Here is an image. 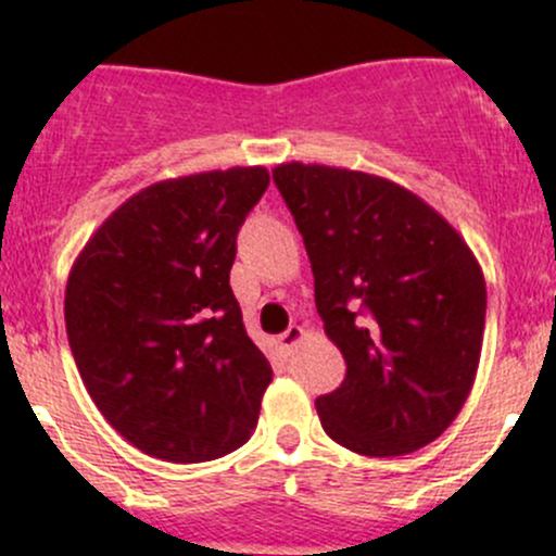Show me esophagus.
Wrapping results in <instances>:
<instances>
[{
    "mask_svg": "<svg viewBox=\"0 0 556 556\" xmlns=\"http://www.w3.org/2000/svg\"><path fill=\"white\" fill-rule=\"evenodd\" d=\"M304 339H306V330L301 328V325H290V328L279 336V346H282L285 352H293Z\"/></svg>",
    "mask_w": 556,
    "mask_h": 556,
    "instance_id": "1",
    "label": "esophagus"
}]
</instances>
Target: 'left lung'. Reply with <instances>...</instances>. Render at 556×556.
I'll return each instance as SVG.
<instances>
[{"label": "left lung", "instance_id": "obj_1", "mask_svg": "<svg viewBox=\"0 0 556 556\" xmlns=\"http://www.w3.org/2000/svg\"><path fill=\"white\" fill-rule=\"evenodd\" d=\"M274 182L309 252L314 304L346 377L317 397L325 433L366 457L439 439L476 382L486 285L439 210L344 166L277 164Z\"/></svg>", "mask_w": 556, "mask_h": 556}]
</instances>
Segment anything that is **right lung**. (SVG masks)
<instances>
[{
    "label": "right lung",
    "instance_id": "right-lung-1",
    "mask_svg": "<svg viewBox=\"0 0 556 556\" xmlns=\"http://www.w3.org/2000/svg\"><path fill=\"white\" fill-rule=\"evenodd\" d=\"M266 188V166L159 179L72 263L64 319L77 371L106 422L150 457L204 463L255 433L274 371L228 274Z\"/></svg>",
    "mask_w": 556,
    "mask_h": 556
}]
</instances>
